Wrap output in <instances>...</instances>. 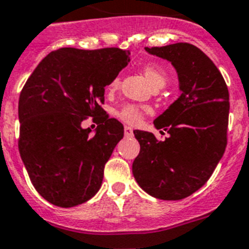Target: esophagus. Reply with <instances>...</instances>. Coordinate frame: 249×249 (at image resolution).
I'll return each instance as SVG.
<instances>
[{
  "mask_svg": "<svg viewBox=\"0 0 249 249\" xmlns=\"http://www.w3.org/2000/svg\"><path fill=\"white\" fill-rule=\"evenodd\" d=\"M124 134H125V137H126V138L133 137V135H134V133H133V127H130V126H125V127H124Z\"/></svg>",
  "mask_w": 249,
  "mask_h": 249,
  "instance_id": "34e87169",
  "label": "esophagus"
}]
</instances>
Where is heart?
Here are the masks:
<instances>
[{
	"instance_id": "1",
	"label": "heart",
	"mask_w": 249,
	"mask_h": 249,
	"mask_svg": "<svg viewBox=\"0 0 249 249\" xmlns=\"http://www.w3.org/2000/svg\"><path fill=\"white\" fill-rule=\"evenodd\" d=\"M142 70L144 75H145L146 80L149 81V84L153 86V89H161L165 85L166 81H168V73H166L165 69L161 65L157 64V62H148V64L142 65ZM119 84H120V77L116 76L110 83L109 89L110 90L116 89ZM145 112H148L146 109H142V107H138L135 105H125V107H123L122 109L119 110L118 116L122 119L123 122L135 125L142 120Z\"/></svg>"
}]
</instances>
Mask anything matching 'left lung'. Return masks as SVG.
Here are the masks:
<instances>
[{"mask_svg": "<svg viewBox=\"0 0 249 249\" xmlns=\"http://www.w3.org/2000/svg\"><path fill=\"white\" fill-rule=\"evenodd\" d=\"M172 62L180 96L154 120L169 137L135 130L140 144L133 174L142 190L163 200H179L202 188L227 146L229 92L222 73L208 56L187 42L145 47ZM164 134L163 131H160Z\"/></svg>", "mask_w": 249, "mask_h": 249, "instance_id": "1", "label": "left lung"}]
</instances>
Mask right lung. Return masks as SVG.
Wrapping results in <instances>:
<instances>
[{
  "label": "right lung",
  "mask_w": 249,
  "mask_h": 249,
  "mask_svg": "<svg viewBox=\"0 0 249 249\" xmlns=\"http://www.w3.org/2000/svg\"><path fill=\"white\" fill-rule=\"evenodd\" d=\"M118 47L50 53L27 79L18 100V150L35 189L51 204L88 202L103 183L104 166L124 126L101 107L105 86L130 61ZM92 116L94 136L81 123Z\"/></svg>",
  "instance_id": "obj_1"
}]
</instances>
